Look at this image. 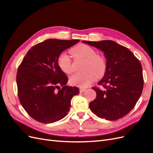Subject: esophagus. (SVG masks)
<instances>
[{"instance_id":"34e87169","label":"esophagus","mask_w":153,"mask_h":153,"mask_svg":"<svg viewBox=\"0 0 153 153\" xmlns=\"http://www.w3.org/2000/svg\"><path fill=\"white\" fill-rule=\"evenodd\" d=\"M79 90H80V92H81V93H82V92H84L86 89H85V88H80V89H79Z\"/></svg>"}]
</instances>
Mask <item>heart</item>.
<instances>
[{
  "mask_svg": "<svg viewBox=\"0 0 153 153\" xmlns=\"http://www.w3.org/2000/svg\"><path fill=\"white\" fill-rule=\"evenodd\" d=\"M71 53L75 58L85 59L84 71L76 73L69 78V82L73 85L85 87L91 84L95 79L96 75L100 77L105 72L106 64L105 58L96 54V51L85 44H80L71 50ZM57 64L61 70L66 74L72 72L71 62L69 55L65 53L59 55Z\"/></svg>",
  "mask_w": 153,
  "mask_h": 153,
  "instance_id": "obj_1",
  "label": "heart"
}]
</instances>
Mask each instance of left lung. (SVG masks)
Returning <instances> with one entry per match:
<instances>
[{"label":"left lung","mask_w":153,"mask_h":153,"mask_svg":"<svg viewBox=\"0 0 153 153\" xmlns=\"http://www.w3.org/2000/svg\"><path fill=\"white\" fill-rule=\"evenodd\" d=\"M83 43L103 51L106 59V71L97 87L96 99L89 103L91 110L97 116L115 121L126 115L135 106L142 94L143 78L142 65L126 47L111 40Z\"/></svg>","instance_id":"left-lung-1"}]
</instances>
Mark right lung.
<instances>
[{"label": "right lung", "mask_w": 153, "mask_h": 153, "mask_svg": "<svg viewBox=\"0 0 153 153\" xmlns=\"http://www.w3.org/2000/svg\"><path fill=\"white\" fill-rule=\"evenodd\" d=\"M78 41L47 39L33 46L23 59L16 75L18 96L36 121L52 123L62 119L68 115L73 97L79 94L78 87L66 85L68 78L57 64L59 55Z\"/></svg>", "instance_id": "1"}]
</instances>
